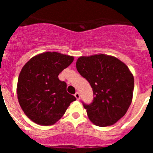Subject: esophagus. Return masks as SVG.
I'll use <instances>...</instances> for the list:
<instances>
[{
  "label": "esophagus",
  "mask_w": 153,
  "mask_h": 153,
  "mask_svg": "<svg viewBox=\"0 0 153 153\" xmlns=\"http://www.w3.org/2000/svg\"><path fill=\"white\" fill-rule=\"evenodd\" d=\"M74 96H75V97L76 98V100H79V97H80V96H79V93H78V92H76V93L74 94Z\"/></svg>",
  "instance_id": "1"
}]
</instances>
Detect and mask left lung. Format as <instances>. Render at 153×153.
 I'll return each mask as SVG.
<instances>
[{
  "label": "left lung",
  "instance_id": "8db88e82",
  "mask_svg": "<svg viewBox=\"0 0 153 153\" xmlns=\"http://www.w3.org/2000/svg\"><path fill=\"white\" fill-rule=\"evenodd\" d=\"M76 65L93 89V102H82L90 121L101 127L116 123L132 102L134 78L129 68L117 58L105 54L80 56Z\"/></svg>",
  "mask_w": 153,
  "mask_h": 153
}]
</instances>
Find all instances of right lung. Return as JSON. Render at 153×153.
<instances>
[{
  "instance_id": "1",
  "label": "right lung",
  "mask_w": 153,
  "mask_h": 153,
  "mask_svg": "<svg viewBox=\"0 0 153 153\" xmlns=\"http://www.w3.org/2000/svg\"><path fill=\"white\" fill-rule=\"evenodd\" d=\"M74 57L56 52L36 55L24 65L17 82V98L27 117L39 125L51 126L60 120L76 99L67 92L58 75Z\"/></svg>"
}]
</instances>
